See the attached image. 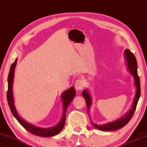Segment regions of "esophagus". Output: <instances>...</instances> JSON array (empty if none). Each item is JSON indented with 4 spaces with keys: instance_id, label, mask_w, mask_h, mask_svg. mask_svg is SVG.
Returning a JSON list of instances; mask_svg holds the SVG:
<instances>
[{
    "instance_id": "obj_1",
    "label": "esophagus",
    "mask_w": 147,
    "mask_h": 147,
    "mask_svg": "<svg viewBox=\"0 0 147 147\" xmlns=\"http://www.w3.org/2000/svg\"><path fill=\"white\" fill-rule=\"evenodd\" d=\"M85 83L82 79H78L74 83V87L77 90H82L84 87Z\"/></svg>"
}]
</instances>
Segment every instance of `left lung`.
<instances>
[{"instance_id":"8db88e82","label":"left lung","mask_w":147,"mask_h":147,"mask_svg":"<svg viewBox=\"0 0 147 147\" xmlns=\"http://www.w3.org/2000/svg\"><path fill=\"white\" fill-rule=\"evenodd\" d=\"M124 55L125 57L126 62H127V69L129 71V73L131 74V75L133 76L134 80V85H136V95H135V97L134 98V101L133 102V106H132V108L131 110L127 112L125 115L123 117H120V119H117L115 121H112L110 122L106 123V124L103 125H97L96 123H94L92 122V125L94 126L95 127L99 129V130L101 131H115L117 130V129H121L123 127V126H125L127 123L130 121L131 118L133 117V115L134 113V111L136 110V108L138 104V102L139 98L140 97V78L138 75V66H137V61L136 59V57H134V54L131 52V51L128 50V49H126L124 51ZM82 95L83 97H84L85 99L86 105L87 106V110L88 111L89 108L92 105V97L89 93V91L87 89H85V90H83Z\"/></svg>"}]
</instances>
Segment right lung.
<instances>
[{
    "label": "right lung",
    "mask_w": 147,
    "mask_h": 147,
    "mask_svg": "<svg viewBox=\"0 0 147 147\" xmlns=\"http://www.w3.org/2000/svg\"><path fill=\"white\" fill-rule=\"evenodd\" d=\"M17 59L11 65L9 73L7 78L8 82V89L7 92V99L8 102L9 106L11 113H13L14 117L16 118V119L18 120V122L24 127L26 130H27L30 133L35 134L36 136H42V137H51L55 135L59 134L60 131L64 128L65 121V113L67 110L69 105L73 100L74 96H76L75 89L73 87L69 88L67 90L65 91L62 94L61 98L63 104V115L60 120V122L55 126H53L52 127L50 128H41L38 127L36 125H34L31 123H29L26 122L20 117L18 112H17L15 106L14 105V99L13 95V83L14 78V72L16 65Z\"/></svg>",
    "instance_id": "add662e5"
}]
</instances>
